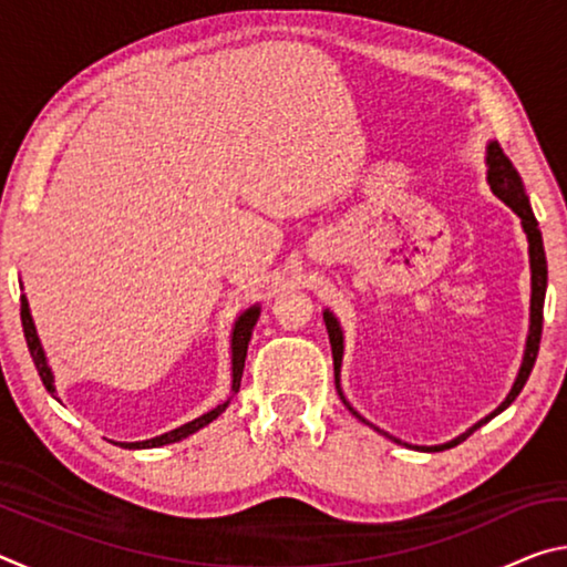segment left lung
I'll return each instance as SVG.
<instances>
[{
  "label": "left lung",
  "instance_id": "left-lung-1",
  "mask_svg": "<svg viewBox=\"0 0 567 567\" xmlns=\"http://www.w3.org/2000/svg\"><path fill=\"white\" fill-rule=\"evenodd\" d=\"M487 182H491V189L495 192L497 197L503 199V203L513 209V213L520 217L523 229L527 235V243H530V270H533V297H530V334H527V344H525V358H523V368L517 372V380L511 390V395L505 398V402L495 412H491L485 420H480L477 425H473L467 430L465 435H460L455 440H450L445 445H435V447H420V450H430V453H435V450H447V447H455L457 443H463L467 435H473L477 427H483L487 420L501 415V412L511 405V402L520 395V390L525 388L527 378H530L533 372V364L537 358V350H540V332H543V302H545V287H548V262H545V249H543V235L540 229H537V219L533 215V207L527 203L525 192H523V182L517 177L515 167L511 165V159L503 155V150L497 142H491V147H487ZM324 328H328L330 334V344H332V362H334V388L340 392V380H338V372H340V360H342V330L338 320L332 318V312H324ZM342 398V392H340ZM344 405L352 412L354 417H360L358 412L350 408V402L342 398ZM362 420V417H360ZM364 422V420H362ZM388 435V433H385ZM398 443V440H395Z\"/></svg>",
  "mask_w": 567,
  "mask_h": 567
}]
</instances>
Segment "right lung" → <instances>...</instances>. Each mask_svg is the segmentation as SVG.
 <instances>
[{
	"label": "right lung",
	"instance_id": "right-lung-1",
	"mask_svg": "<svg viewBox=\"0 0 567 567\" xmlns=\"http://www.w3.org/2000/svg\"><path fill=\"white\" fill-rule=\"evenodd\" d=\"M19 315H22V330H24V340H27V348H30V354L34 360V368L40 372V378L44 382L47 392H52L54 395V378H52V370L50 364H47L44 358V350L40 344V338H37V330H34V322H32V315H30V305H27V297H22V307H19ZM257 318H260V307H249L247 312L239 315V320L235 322V332H233V392L239 390V382H243V370H245V358H247V342L252 338V328ZM229 405V400L223 402V405H217L215 410H209L207 415L197 417L187 422V425H182L177 430H172V433H165L159 437H152V440H142V443H122V447H130V450H140V447H159V445H169V443H177V440L187 437L192 433H197L199 427H205L213 422L219 412H225V408Z\"/></svg>",
	"mask_w": 567,
	"mask_h": 567
}]
</instances>
